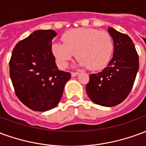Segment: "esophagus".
<instances>
[{"label": "esophagus", "mask_w": 146, "mask_h": 146, "mask_svg": "<svg viewBox=\"0 0 146 146\" xmlns=\"http://www.w3.org/2000/svg\"><path fill=\"white\" fill-rule=\"evenodd\" d=\"M78 72H72V73H71V76H77V75H78Z\"/></svg>", "instance_id": "1"}]
</instances>
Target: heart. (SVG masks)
<instances>
[{"mask_svg":"<svg viewBox=\"0 0 146 146\" xmlns=\"http://www.w3.org/2000/svg\"><path fill=\"white\" fill-rule=\"evenodd\" d=\"M62 40L63 44L54 43L51 45V52L60 69L66 68L76 53L80 66L92 70L105 68L113 55V38L106 31L76 29L65 33Z\"/></svg>","mask_w":146,"mask_h":146,"instance_id":"obj_1","label":"heart"}]
</instances>
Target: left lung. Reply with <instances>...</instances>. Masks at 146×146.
<instances>
[{
  "label": "left lung",
  "instance_id": "1",
  "mask_svg": "<svg viewBox=\"0 0 146 146\" xmlns=\"http://www.w3.org/2000/svg\"><path fill=\"white\" fill-rule=\"evenodd\" d=\"M114 50L107 67L90 75L86 92L95 104L112 107L119 104L131 92L139 68L135 44L127 35L108 28Z\"/></svg>",
  "mask_w": 146,
  "mask_h": 146
}]
</instances>
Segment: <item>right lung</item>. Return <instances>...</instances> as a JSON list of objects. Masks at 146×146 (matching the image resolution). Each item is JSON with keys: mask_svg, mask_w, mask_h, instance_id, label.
Returning <instances> with one entry per match:
<instances>
[{"mask_svg": "<svg viewBox=\"0 0 146 146\" xmlns=\"http://www.w3.org/2000/svg\"><path fill=\"white\" fill-rule=\"evenodd\" d=\"M57 33L38 30L15 45L9 62L10 77L19 99L30 110L45 112L60 102L71 74L58 70L51 52Z\"/></svg>", "mask_w": 146, "mask_h": 146, "instance_id": "1", "label": "right lung"}]
</instances>
